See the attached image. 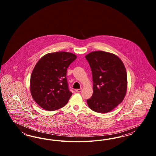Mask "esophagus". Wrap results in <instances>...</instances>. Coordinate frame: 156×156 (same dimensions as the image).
Here are the masks:
<instances>
[{"mask_svg":"<svg viewBox=\"0 0 156 156\" xmlns=\"http://www.w3.org/2000/svg\"><path fill=\"white\" fill-rule=\"evenodd\" d=\"M75 91H76V92H81L82 91V89L81 88H80V89H76Z\"/></svg>","mask_w":156,"mask_h":156,"instance_id":"34e87169","label":"esophagus"}]
</instances>
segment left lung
<instances>
[{
  "mask_svg": "<svg viewBox=\"0 0 156 156\" xmlns=\"http://www.w3.org/2000/svg\"><path fill=\"white\" fill-rule=\"evenodd\" d=\"M91 68L93 94L87 101L89 108L98 113H107L120 104L126 95V68L119 57L102 51L85 56Z\"/></svg>",
  "mask_w": 156,
  "mask_h": 156,
  "instance_id": "left-lung-1",
  "label": "left lung"
}]
</instances>
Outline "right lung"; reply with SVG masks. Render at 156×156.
I'll list each match as a JSON object with an SVG mask.
<instances>
[{
    "mask_svg": "<svg viewBox=\"0 0 156 156\" xmlns=\"http://www.w3.org/2000/svg\"><path fill=\"white\" fill-rule=\"evenodd\" d=\"M76 58L71 52L45 54L37 62L30 78L32 98L46 111L59 109L68 103L72 93L67 82V71Z\"/></svg>",
    "mask_w": 156,
    "mask_h": 156,
    "instance_id": "1",
    "label": "right lung"
}]
</instances>
